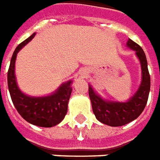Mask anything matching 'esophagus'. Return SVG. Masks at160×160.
I'll return each mask as SVG.
<instances>
[{
	"label": "esophagus",
	"mask_w": 160,
	"mask_h": 160,
	"mask_svg": "<svg viewBox=\"0 0 160 160\" xmlns=\"http://www.w3.org/2000/svg\"><path fill=\"white\" fill-rule=\"evenodd\" d=\"M86 74H87V70H86V69H81V70H80V76L81 77H83V78H85V77H86Z\"/></svg>",
	"instance_id": "esophagus-1"
}]
</instances>
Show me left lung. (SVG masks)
<instances>
[{
	"label": "left lung",
	"mask_w": 160,
	"mask_h": 160,
	"mask_svg": "<svg viewBox=\"0 0 160 160\" xmlns=\"http://www.w3.org/2000/svg\"><path fill=\"white\" fill-rule=\"evenodd\" d=\"M127 47L136 52L142 68V81L134 95L125 102L104 100L89 86V97L93 113L100 122L110 126H121L133 121L146 107L150 92V75L146 55L142 48L129 39Z\"/></svg>",
	"instance_id": "8db88e82"
}]
</instances>
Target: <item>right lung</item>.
Masks as SVG:
<instances>
[{
	"label": "right lung",
	"mask_w": 160,
	"mask_h": 160,
	"mask_svg": "<svg viewBox=\"0 0 160 160\" xmlns=\"http://www.w3.org/2000/svg\"><path fill=\"white\" fill-rule=\"evenodd\" d=\"M35 33L20 43L11 58L8 72V85L14 107L27 122L41 127H52L64 119L72 92V80L59 86L56 92L46 97H30L20 91L15 77V61L18 52L35 37Z\"/></svg>",
	"instance_id": "add662e5"
}]
</instances>
